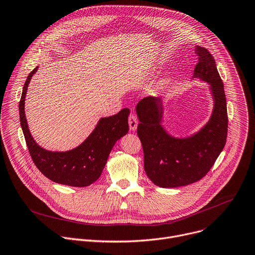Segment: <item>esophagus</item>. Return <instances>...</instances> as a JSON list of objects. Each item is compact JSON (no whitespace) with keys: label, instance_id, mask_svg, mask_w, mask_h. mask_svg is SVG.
I'll use <instances>...</instances> for the list:
<instances>
[{"label":"esophagus","instance_id":"obj_1","mask_svg":"<svg viewBox=\"0 0 255 255\" xmlns=\"http://www.w3.org/2000/svg\"><path fill=\"white\" fill-rule=\"evenodd\" d=\"M128 123H129V128H130V130H132V131L136 130L137 125H138V120H137L136 116H135L134 114H130V115H129Z\"/></svg>","mask_w":255,"mask_h":255}]
</instances>
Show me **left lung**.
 I'll use <instances>...</instances> for the list:
<instances>
[{"instance_id": "1", "label": "left lung", "mask_w": 255, "mask_h": 255, "mask_svg": "<svg viewBox=\"0 0 255 255\" xmlns=\"http://www.w3.org/2000/svg\"><path fill=\"white\" fill-rule=\"evenodd\" d=\"M198 63L194 76L211 84L215 108L211 120L195 135L174 138L161 127L163 105L160 98L147 97L136 106L139 124L137 135L142 144L144 170L153 184L173 188L203 178L223 150L228 133L227 103L223 80L212 54L196 47Z\"/></svg>"}]
</instances>
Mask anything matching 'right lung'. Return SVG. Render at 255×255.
<instances>
[{"mask_svg": "<svg viewBox=\"0 0 255 255\" xmlns=\"http://www.w3.org/2000/svg\"><path fill=\"white\" fill-rule=\"evenodd\" d=\"M36 70L37 67L27 76L19 102L20 124L30 156L36 168L50 180L68 186H88L100 178L116 141L127 134L129 109H123L112 117L102 118L78 147L64 152L45 150L32 138L24 113L27 87Z\"/></svg>", "mask_w": 255, "mask_h": 255, "instance_id": "1", "label": "right lung"}]
</instances>
